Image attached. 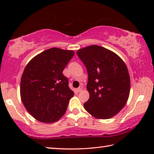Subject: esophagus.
<instances>
[{
	"instance_id": "esophagus-1",
	"label": "esophagus",
	"mask_w": 154,
	"mask_h": 154,
	"mask_svg": "<svg viewBox=\"0 0 154 154\" xmlns=\"http://www.w3.org/2000/svg\"><path fill=\"white\" fill-rule=\"evenodd\" d=\"M82 90H83V86H80V87H79L77 88V92H82Z\"/></svg>"
}]
</instances>
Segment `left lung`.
Segmentation results:
<instances>
[{
	"mask_svg": "<svg viewBox=\"0 0 154 154\" xmlns=\"http://www.w3.org/2000/svg\"><path fill=\"white\" fill-rule=\"evenodd\" d=\"M77 54L88 74L90 98L83 105L85 109L96 118H111L129 97L130 80L126 64L114 52L96 45L80 49Z\"/></svg>",
	"mask_w": 154,
	"mask_h": 154,
	"instance_id": "1",
	"label": "left lung"
}]
</instances>
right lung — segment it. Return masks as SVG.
Listing matches in <instances>:
<instances>
[{
    "label": "right lung",
    "instance_id": "add662e5",
    "mask_svg": "<svg viewBox=\"0 0 154 154\" xmlns=\"http://www.w3.org/2000/svg\"><path fill=\"white\" fill-rule=\"evenodd\" d=\"M72 50L53 48L28 62L20 83L21 99L36 120L53 123L64 116L74 92L63 70L74 56Z\"/></svg>",
    "mask_w": 154,
    "mask_h": 154
}]
</instances>
